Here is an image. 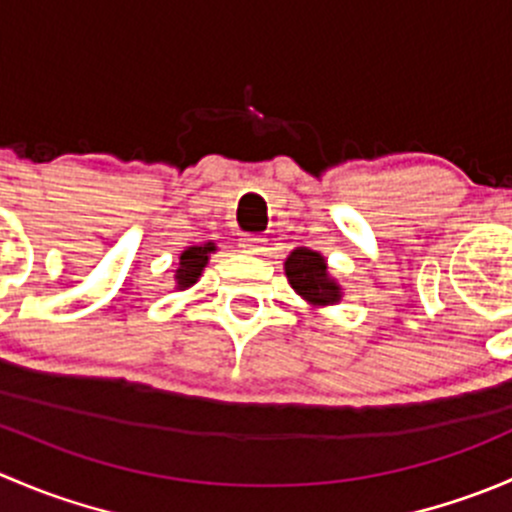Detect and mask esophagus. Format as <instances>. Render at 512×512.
Returning <instances> with one entry per match:
<instances>
[{
    "instance_id": "obj_1",
    "label": "esophagus",
    "mask_w": 512,
    "mask_h": 512,
    "mask_svg": "<svg viewBox=\"0 0 512 512\" xmlns=\"http://www.w3.org/2000/svg\"><path fill=\"white\" fill-rule=\"evenodd\" d=\"M240 247L245 252H250V255H260V252H265V237H262V235H242L240 237Z\"/></svg>"
}]
</instances>
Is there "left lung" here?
Returning a JSON list of instances; mask_svg holds the SVG:
<instances>
[{
	"label": "left lung",
	"mask_w": 512,
	"mask_h": 512,
	"mask_svg": "<svg viewBox=\"0 0 512 512\" xmlns=\"http://www.w3.org/2000/svg\"><path fill=\"white\" fill-rule=\"evenodd\" d=\"M285 275L294 292L312 307H327L342 299V287L327 272V260L309 247H297L285 260Z\"/></svg>",
	"instance_id": "1"
}]
</instances>
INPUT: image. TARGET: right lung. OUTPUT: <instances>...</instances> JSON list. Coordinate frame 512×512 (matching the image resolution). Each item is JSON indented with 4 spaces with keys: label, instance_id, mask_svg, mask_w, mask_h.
I'll return each mask as SVG.
<instances>
[{
    "label": "right lung",
    "instance_id": "obj_1",
    "mask_svg": "<svg viewBox=\"0 0 512 512\" xmlns=\"http://www.w3.org/2000/svg\"><path fill=\"white\" fill-rule=\"evenodd\" d=\"M210 252H215V242H208V245H193L188 250H183L180 255V265L175 270V287L188 289L198 282V277L203 275V267L208 265Z\"/></svg>",
    "mask_w": 512,
    "mask_h": 512
}]
</instances>
